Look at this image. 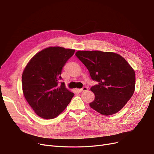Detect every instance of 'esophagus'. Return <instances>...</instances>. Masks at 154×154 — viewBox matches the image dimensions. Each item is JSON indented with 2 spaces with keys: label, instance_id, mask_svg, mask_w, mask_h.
Masks as SVG:
<instances>
[{
  "label": "esophagus",
  "instance_id": "esophagus-1",
  "mask_svg": "<svg viewBox=\"0 0 154 154\" xmlns=\"http://www.w3.org/2000/svg\"><path fill=\"white\" fill-rule=\"evenodd\" d=\"M88 90V87H84V88H82V89H78V91L81 92H83V91H87Z\"/></svg>",
  "mask_w": 154,
  "mask_h": 154
}]
</instances>
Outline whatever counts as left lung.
Returning <instances> with one entry per match:
<instances>
[{"label": "left lung", "instance_id": "left-lung-1", "mask_svg": "<svg viewBox=\"0 0 154 154\" xmlns=\"http://www.w3.org/2000/svg\"><path fill=\"white\" fill-rule=\"evenodd\" d=\"M75 55L98 83L91 88L95 94L91 108L105 116L121 110L135 91V73L130 65L113 52L77 51Z\"/></svg>", "mask_w": 154, "mask_h": 154}]
</instances>
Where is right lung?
<instances>
[{
	"label": "right lung",
	"instance_id": "obj_1",
	"mask_svg": "<svg viewBox=\"0 0 154 154\" xmlns=\"http://www.w3.org/2000/svg\"><path fill=\"white\" fill-rule=\"evenodd\" d=\"M74 52L75 50L51 46L36 53L26 66L22 75L23 94L39 117L56 118L74 96L63 82L58 85L63 66Z\"/></svg>",
	"mask_w": 154,
	"mask_h": 154
}]
</instances>
